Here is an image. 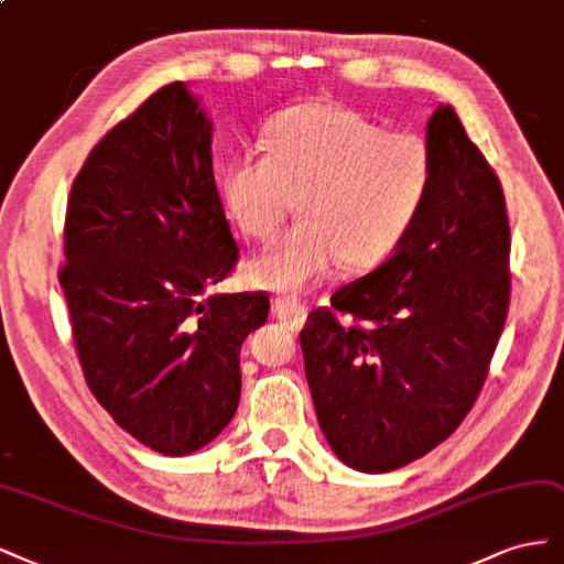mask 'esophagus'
Segmentation results:
<instances>
[{
    "label": "esophagus",
    "mask_w": 564,
    "mask_h": 564,
    "mask_svg": "<svg viewBox=\"0 0 564 564\" xmlns=\"http://www.w3.org/2000/svg\"><path fill=\"white\" fill-rule=\"evenodd\" d=\"M271 312H274L276 318L290 323V328H302V323L306 321V306L297 297H276L271 302Z\"/></svg>",
    "instance_id": "34e87169"
}]
</instances>
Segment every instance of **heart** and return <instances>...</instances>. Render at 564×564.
<instances>
[{
	"instance_id": "b5f03b06",
	"label": "heart",
	"mask_w": 564,
	"mask_h": 564,
	"mask_svg": "<svg viewBox=\"0 0 564 564\" xmlns=\"http://www.w3.org/2000/svg\"><path fill=\"white\" fill-rule=\"evenodd\" d=\"M267 154H239L223 173L234 225L269 241L300 202L304 220L250 264L258 285L300 290L337 260L384 262L420 220L435 180L424 135L387 131L351 107L304 102L267 126Z\"/></svg>"
}]
</instances>
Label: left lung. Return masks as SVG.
<instances>
[{
    "instance_id": "obj_1",
    "label": "left lung",
    "mask_w": 564,
    "mask_h": 564,
    "mask_svg": "<svg viewBox=\"0 0 564 564\" xmlns=\"http://www.w3.org/2000/svg\"><path fill=\"white\" fill-rule=\"evenodd\" d=\"M435 180L393 256L300 333L318 424L337 457L387 474L424 457L478 401L511 302V227L495 169L452 105L429 119ZM337 313H351L344 329Z\"/></svg>"
}]
</instances>
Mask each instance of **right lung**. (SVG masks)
Segmentation results:
<instances>
[{
	"mask_svg": "<svg viewBox=\"0 0 564 564\" xmlns=\"http://www.w3.org/2000/svg\"><path fill=\"white\" fill-rule=\"evenodd\" d=\"M72 339L86 384L154 452L183 457L239 408L243 339L267 293L210 295L236 246L210 156V121L183 82L161 86L86 156L63 229Z\"/></svg>",
	"mask_w": 564,
	"mask_h": 564,
	"instance_id": "obj_1",
	"label": "right lung"
}]
</instances>
